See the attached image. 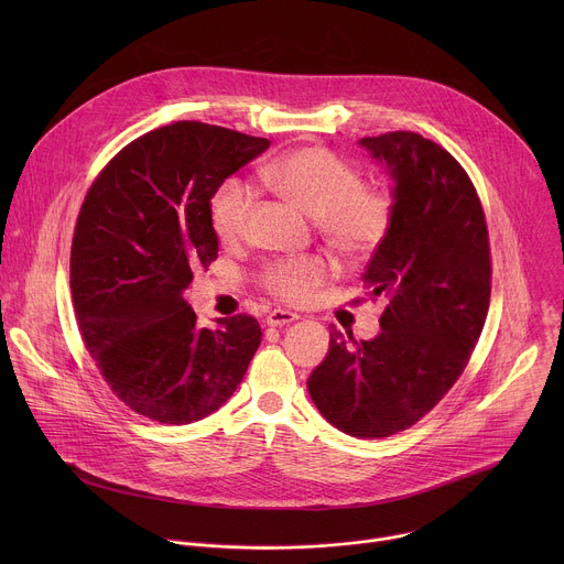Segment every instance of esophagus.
<instances>
[{
    "label": "esophagus",
    "instance_id": "34e87169",
    "mask_svg": "<svg viewBox=\"0 0 564 564\" xmlns=\"http://www.w3.org/2000/svg\"><path fill=\"white\" fill-rule=\"evenodd\" d=\"M296 318H299V314H294V312H288V310H272V312L268 314V318H265V324L272 326V328H283V326L292 324V321H296Z\"/></svg>",
    "mask_w": 564,
    "mask_h": 564
}]
</instances>
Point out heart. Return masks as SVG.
<instances>
[{
    "instance_id": "heart-1",
    "label": "heart",
    "mask_w": 564,
    "mask_h": 564,
    "mask_svg": "<svg viewBox=\"0 0 564 564\" xmlns=\"http://www.w3.org/2000/svg\"><path fill=\"white\" fill-rule=\"evenodd\" d=\"M265 183L321 223L328 243L348 259H368L390 231L394 203L388 192L364 189V176L344 158L324 147H303L281 155L265 170ZM254 207V189L231 178L212 198V225L225 243L243 238ZM333 274L318 257L276 261L265 283L285 301H305Z\"/></svg>"
}]
</instances>
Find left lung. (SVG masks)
<instances>
[{"mask_svg": "<svg viewBox=\"0 0 564 564\" xmlns=\"http://www.w3.org/2000/svg\"><path fill=\"white\" fill-rule=\"evenodd\" d=\"M390 178L392 225L361 281L386 299L381 333L330 330L307 390L318 413L352 437H388L420 422L457 381L491 299L485 212L457 160L413 131L361 138Z\"/></svg>", "mask_w": 564, "mask_h": 564, "instance_id": "1", "label": "left lung"}]
</instances>
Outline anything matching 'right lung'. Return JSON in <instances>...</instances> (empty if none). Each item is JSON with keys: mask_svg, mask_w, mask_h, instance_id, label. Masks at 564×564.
Here are the masks:
<instances>
[{"mask_svg": "<svg viewBox=\"0 0 564 564\" xmlns=\"http://www.w3.org/2000/svg\"><path fill=\"white\" fill-rule=\"evenodd\" d=\"M268 147L194 120L160 127L111 160L79 209L70 246L79 335L138 415L160 424L212 415L261 346L248 314L200 328L185 292L218 257L214 194Z\"/></svg>", "mask_w": 564, "mask_h": 564, "instance_id": "obj_1", "label": "right lung"}]
</instances>
